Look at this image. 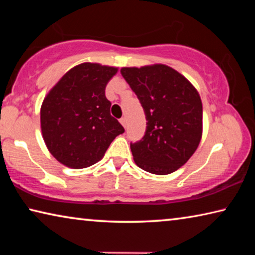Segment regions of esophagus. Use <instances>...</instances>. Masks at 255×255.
<instances>
[{
    "label": "esophagus",
    "mask_w": 255,
    "mask_h": 255,
    "mask_svg": "<svg viewBox=\"0 0 255 255\" xmlns=\"http://www.w3.org/2000/svg\"><path fill=\"white\" fill-rule=\"evenodd\" d=\"M119 122H120V124L123 125L124 127H126V125H127V119H126V118H125V117L120 118V119H119Z\"/></svg>",
    "instance_id": "1"
}]
</instances>
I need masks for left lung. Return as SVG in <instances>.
<instances>
[{"mask_svg":"<svg viewBox=\"0 0 255 255\" xmlns=\"http://www.w3.org/2000/svg\"><path fill=\"white\" fill-rule=\"evenodd\" d=\"M122 75L143 107L145 135L130 143L140 169L158 175L170 174L196 152L202 133V103L193 85L162 64L124 67Z\"/></svg>","mask_w":255,"mask_h":255,"instance_id":"1","label":"left lung"}]
</instances>
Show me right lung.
<instances>
[{
  "label": "right lung",
  "instance_id": "right-lung-1",
  "mask_svg": "<svg viewBox=\"0 0 255 255\" xmlns=\"http://www.w3.org/2000/svg\"><path fill=\"white\" fill-rule=\"evenodd\" d=\"M118 68L83 63L64 75L42 102V137L64 165L83 169L100 161L111 141L125 131L110 115L106 86Z\"/></svg>",
  "mask_w": 255,
  "mask_h": 255
}]
</instances>
